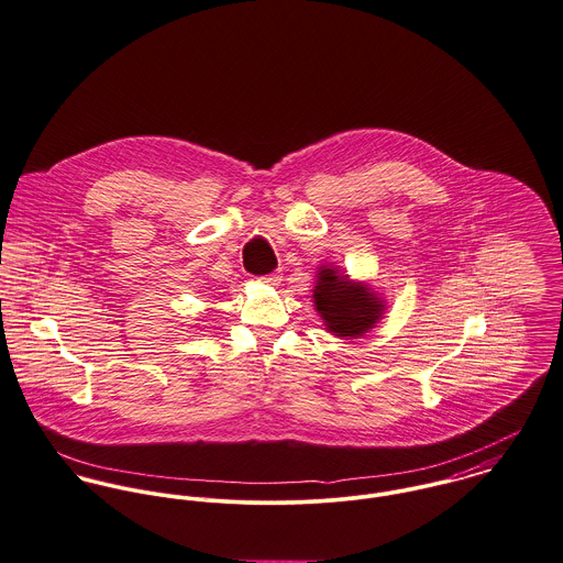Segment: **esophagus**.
<instances>
[{
    "label": "esophagus",
    "instance_id": "esophagus-1",
    "mask_svg": "<svg viewBox=\"0 0 563 563\" xmlns=\"http://www.w3.org/2000/svg\"><path fill=\"white\" fill-rule=\"evenodd\" d=\"M262 284H268V286H277L282 282V275L279 273H268V275H262L260 277Z\"/></svg>",
    "mask_w": 563,
    "mask_h": 563
}]
</instances>
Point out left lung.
<instances>
[{
    "label": "left lung",
    "instance_id": "1",
    "mask_svg": "<svg viewBox=\"0 0 563 563\" xmlns=\"http://www.w3.org/2000/svg\"><path fill=\"white\" fill-rule=\"evenodd\" d=\"M313 303L331 333L358 338L380 318L385 306L365 288L340 277L333 268L318 273Z\"/></svg>",
    "mask_w": 563,
    "mask_h": 563
}]
</instances>
